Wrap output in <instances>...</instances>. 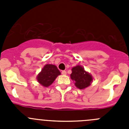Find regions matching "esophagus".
<instances>
[{
    "mask_svg": "<svg viewBox=\"0 0 129 129\" xmlns=\"http://www.w3.org/2000/svg\"><path fill=\"white\" fill-rule=\"evenodd\" d=\"M61 74H62V75H66L67 74V72L64 71V70H63V71L61 72Z\"/></svg>",
    "mask_w": 129,
    "mask_h": 129,
    "instance_id": "obj_1",
    "label": "esophagus"
}]
</instances>
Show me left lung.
<instances>
[{"mask_svg": "<svg viewBox=\"0 0 129 129\" xmlns=\"http://www.w3.org/2000/svg\"><path fill=\"white\" fill-rule=\"evenodd\" d=\"M70 77L74 81L75 86L81 90L88 87L93 81L92 75L81 65H77L72 68Z\"/></svg>", "mask_w": 129, "mask_h": 129, "instance_id": "obj_1", "label": "left lung"}]
</instances>
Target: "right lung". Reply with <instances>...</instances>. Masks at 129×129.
<instances>
[{"label": "right lung", "instance_id": "add662e5", "mask_svg": "<svg viewBox=\"0 0 129 129\" xmlns=\"http://www.w3.org/2000/svg\"><path fill=\"white\" fill-rule=\"evenodd\" d=\"M61 72L54 64H46L37 76V80L40 85L44 87L50 86Z\"/></svg>", "mask_w": 129, "mask_h": 129}]
</instances>
